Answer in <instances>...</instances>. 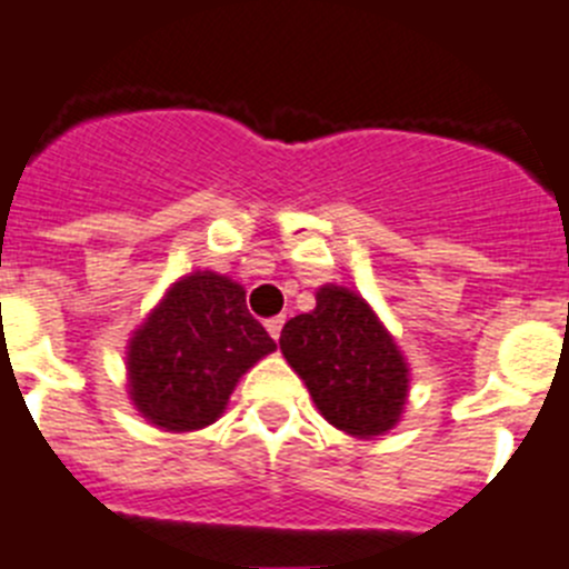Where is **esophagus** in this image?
Returning <instances> with one entry per match:
<instances>
[{
    "mask_svg": "<svg viewBox=\"0 0 569 569\" xmlns=\"http://www.w3.org/2000/svg\"><path fill=\"white\" fill-rule=\"evenodd\" d=\"M283 315H278V318H269V320H266V329H269V335H271V338H274V340H278L280 338V329H283Z\"/></svg>",
    "mask_w": 569,
    "mask_h": 569,
    "instance_id": "1",
    "label": "esophagus"
}]
</instances>
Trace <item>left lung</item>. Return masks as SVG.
<instances>
[{
    "label": "left lung",
    "mask_w": 569,
    "mask_h": 569,
    "mask_svg": "<svg viewBox=\"0 0 569 569\" xmlns=\"http://www.w3.org/2000/svg\"><path fill=\"white\" fill-rule=\"evenodd\" d=\"M280 352L332 427L372 438L401 418L409 392L407 360L355 291L323 286L312 312L283 326Z\"/></svg>",
    "instance_id": "8db88e82"
}]
</instances>
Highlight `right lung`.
Masks as SVG:
<instances>
[{"mask_svg": "<svg viewBox=\"0 0 569 569\" xmlns=\"http://www.w3.org/2000/svg\"><path fill=\"white\" fill-rule=\"evenodd\" d=\"M274 349L246 309L243 286L194 271L171 286L131 338L128 389L160 429H202L220 418L240 375Z\"/></svg>", "mask_w": 569, "mask_h": 569, "instance_id": "obj_1", "label": "right lung"}]
</instances>
